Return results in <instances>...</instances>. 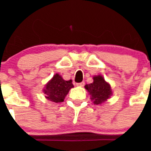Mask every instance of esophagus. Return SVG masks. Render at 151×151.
I'll list each match as a JSON object with an SVG mask.
<instances>
[{"label":"esophagus","instance_id":"1","mask_svg":"<svg viewBox=\"0 0 151 151\" xmlns=\"http://www.w3.org/2000/svg\"><path fill=\"white\" fill-rule=\"evenodd\" d=\"M84 85H85V82H80V83H76V85L78 86V87H82V86H84Z\"/></svg>","mask_w":151,"mask_h":151}]
</instances>
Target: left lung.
I'll return each mask as SVG.
<instances>
[{
  "label": "left lung",
  "instance_id": "obj_1",
  "mask_svg": "<svg viewBox=\"0 0 151 151\" xmlns=\"http://www.w3.org/2000/svg\"><path fill=\"white\" fill-rule=\"evenodd\" d=\"M85 88L88 92L90 99L95 105L103 104L113 95L111 85L101 75L93 76V82L85 85Z\"/></svg>",
  "mask_w": 151,
  "mask_h": 151
}]
</instances>
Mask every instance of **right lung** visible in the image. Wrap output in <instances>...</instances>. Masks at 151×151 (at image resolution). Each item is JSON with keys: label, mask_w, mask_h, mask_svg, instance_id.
Returning <instances> with one entry per match:
<instances>
[{"label": "right lung", "mask_w": 151, "mask_h": 151, "mask_svg": "<svg viewBox=\"0 0 151 151\" xmlns=\"http://www.w3.org/2000/svg\"><path fill=\"white\" fill-rule=\"evenodd\" d=\"M72 82L71 79L68 81L64 80L59 73L54 74L42 90L45 98L51 102H63L69 90L74 87Z\"/></svg>", "instance_id": "add662e5"}]
</instances>
